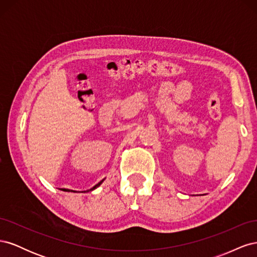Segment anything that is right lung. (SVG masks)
Returning <instances> with one entry per match:
<instances>
[{"label": "right lung", "mask_w": 257, "mask_h": 257, "mask_svg": "<svg viewBox=\"0 0 257 257\" xmlns=\"http://www.w3.org/2000/svg\"><path fill=\"white\" fill-rule=\"evenodd\" d=\"M103 181H104V179H103V180H102V181H100V182H98V183H97L96 185H94V186H93V188H92L91 190H89V191H93V190H94V189H96L98 185H100V184H102V182H103ZM63 191H66V192H75V191H72V190H66V189H64Z\"/></svg>", "instance_id": "add662e5"}]
</instances>
